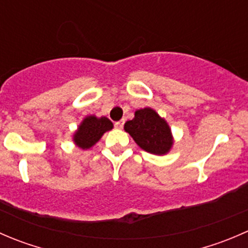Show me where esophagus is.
Here are the masks:
<instances>
[{"label": "esophagus", "instance_id": "1", "mask_svg": "<svg viewBox=\"0 0 248 248\" xmlns=\"http://www.w3.org/2000/svg\"><path fill=\"white\" fill-rule=\"evenodd\" d=\"M124 120H120V121L115 122V127H116L117 129H122V127H124Z\"/></svg>", "mask_w": 248, "mask_h": 248}]
</instances>
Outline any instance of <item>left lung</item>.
Returning <instances> with one entry per match:
<instances>
[{"mask_svg":"<svg viewBox=\"0 0 248 248\" xmlns=\"http://www.w3.org/2000/svg\"><path fill=\"white\" fill-rule=\"evenodd\" d=\"M124 131L138 146L152 155L168 154L174 144L169 124L151 108L137 110L134 119L124 124Z\"/></svg>","mask_w":248,"mask_h":248,"instance_id":"obj_1","label":"left lung"}]
</instances>
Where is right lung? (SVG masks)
<instances>
[{"mask_svg":"<svg viewBox=\"0 0 248 248\" xmlns=\"http://www.w3.org/2000/svg\"><path fill=\"white\" fill-rule=\"evenodd\" d=\"M112 122L108 117H97L94 115L86 116L79 124L73 136V141L80 149L87 150L93 146L106 132L112 129Z\"/></svg>","mask_w":248,"mask_h":248,"instance_id":"1","label":"right lung"}]
</instances>
